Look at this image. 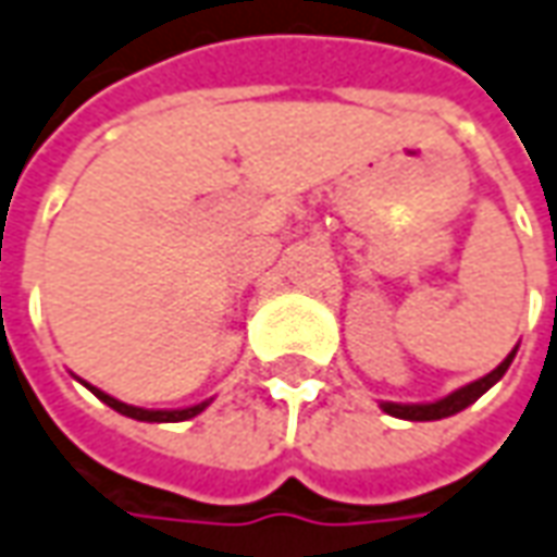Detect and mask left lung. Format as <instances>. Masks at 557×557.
Returning <instances> with one entry per match:
<instances>
[{
  "mask_svg": "<svg viewBox=\"0 0 557 557\" xmlns=\"http://www.w3.org/2000/svg\"><path fill=\"white\" fill-rule=\"evenodd\" d=\"M515 352L503 358V364L494 368L487 376H481L475 383H469V386H462V389L450 392L447 398H438V401H432V405H395V401H383V410L389 413V417H398V420H444V417H454V413H460L462 408H469L472 401H479L484 392L494 386L499 376L509 371V364H512Z\"/></svg>",
  "mask_w": 557,
  "mask_h": 557,
  "instance_id": "1",
  "label": "left lung"
}]
</instances>
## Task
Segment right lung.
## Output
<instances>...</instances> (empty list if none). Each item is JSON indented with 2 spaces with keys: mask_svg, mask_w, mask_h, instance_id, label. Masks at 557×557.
I'll list each match as a JSON object with an SVG mask.
<instances>
[{
  "mask_svg": "<svg viewBox=\"0 0 557 557\" xmlns=\"http://www.w3.org/2000/svg\"><path fill=\"white\" fill-rule=\"evenodd\" d=\"M88 386V383H85ZM88 389L95 392L97 398L103 401V405H110L119 413H125L131 420H144V423H181V420H193L196 413L208 408V401H201V405H193V408H183V410H144V408H134V405H125V401H119L113 395H107V392H100L97 386H88Z\"/></svg>",
  "mask_w": 557,
  "mask_h": 557,
  "instance_id": "1",
  "label": "right lung"
}]
</instances>
